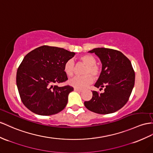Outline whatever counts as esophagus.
Listing matches in <instances>:
<instances>
[{
    "label": "esophagus",
    "mask_w": 153,
    "mask_h": 153,
    "mask_svg": "<svg viewBox=\"0 0 153 153\" xmlns=\"http://www.w3.org/2000/svg\"><path fill=\"white\" fill-rule=\"evenodd\" d=\"M74 91H76V92H82V90H81V89H79V88H74Z\"/></svg>",
    "instance_id": "esophagus-1"
}]
</instances>
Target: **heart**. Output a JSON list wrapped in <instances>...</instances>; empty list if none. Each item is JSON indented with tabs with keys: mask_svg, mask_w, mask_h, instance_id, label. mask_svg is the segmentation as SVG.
<instances>
[{
	"mask_svg": "<svg viewBox=\"0 0 153 153\" xmlns=\"http://www.w3.org/2000/svg\"><path fill=\"white\" fill-rule=\"evenodd\" d=\"M79 61L86 65L81 76H77L70 79V85L77 88H83L93 81V78L98 79L101 74V66L96 63V59L91 54H84L79 57ZM64 72L68 77H72L75 72V62L68 59L64 65Z\"/></svg>",
	"mask_w": 153,
	"mask_h": 153,
	"instance_id": "1",
	"label": "heart"
}]
</instances>
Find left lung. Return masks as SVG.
<instances>
[{
    "instance_id": "obj_1",
    "label": "left lung",
    "mask_w": 153,
    "mask_h": 153,
    "mask_svg": "<svg viewBox=\"0 0 153 153\" xmlns=\"http://www.w3.org/2000/svg\"><path fill=\"white\" fill-rule=\"evenodd\" d=\"M95 53L102 63V70L95 87L103 93L92 91V99L84 105L92 112L107 114L120 110L127 103L134 85L135 73L128 59L118 50L97 48Z\"/></svg>"
}]
</instances>
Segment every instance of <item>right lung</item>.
<instances>
[{"label":"right lung","mask_w":153,"mask_h":153,"mask_svg":"<svg viewBox=\"0 0 153 153\" xmlns=\"http://www.w3.org/2000/svg\"><path fill=\"white\" fill-rule=\"evenodd\" d=\"M74 55L64 48L46 45L26 55L16 77L19 95L26 107L42 116L56 114L63 110L74 88L56 84L68 79L64 65Z\"/></svg>","instance_id":"obj_1"}]
</instances>
